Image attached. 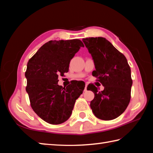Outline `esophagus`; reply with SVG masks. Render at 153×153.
<instances>
[{
    "instance_id": "1",
    "label": "esophagus",
    "mask_w": 153,
    "mask_h": 153,
    "mask_svg": "<svg viewBox=\"0 0 153 153\" xmlns=\"http://www.w3.org/2000/svg\"><path fill=\"white\" fill-rule=\"evenodd\" d=\"M87 86H88V84H86V86H85V88H84V92L87 91Z\"/></svg>"
}]
</instances>
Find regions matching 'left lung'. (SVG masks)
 Returning <instances> with one entry per match:
<instances>
[{"label": "left lung", "mask_w": 153, "mask_h": 153, "mask_svg": "<svg viewBox=\"0 0 153 153\" xmlns=\"http://www.w3.org/2000/svg\"><path fill=\"white\" fill-rule=\"evenodd\" d=\"M82 41L94 60L96 70L92 76L105 87L98 92L94 85L88 86L87 89L94 94L90 107L100 120H114L125 111L130 101V67L126 56L105 38H86Z\"/></svg>", "instance_id": "8db88e82"}]
</instances>
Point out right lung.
Wrapping results in <instances>:
<instances>
[{
    "label": "right lung",
    "instance_id": "right-lung-1",
    "mask_svg": "<svg viewBox=\"0 0 153 153\" xmlns=\"http://www.w3.org/2000/svg\"><path fill=\"white\" fill-rule=\"evenodd\" d=\"M84 45L80 40H51L41 46L28 61L25 76L30 105L39 117L58 125L70 117L76 99L84 87L72 82L58 85V77L69 71L71 59Z\"/></svg>",
    "mask_w": 153,
    "mask_h": 153
}]
</instances>
